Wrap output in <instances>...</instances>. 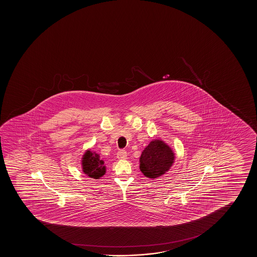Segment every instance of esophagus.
I'll return each mask as SVG.
<instances>
[{"label": "esophagus", "instance_id": "esophagus-1", "mask_svg": "<svg viewBox=\"0 0 257 257\" xmlns=\"http://www.w3.org/2000/svg\"><path fill=\"white\" fill-rule=\"evenodd\" d=\"M116 157L117 159H119V160H124V159L127 158V153L125 150H119V151L117 152V154H116Z\"/></svg>", "mask_w": 257, "mask_h": 257}]
</instances>
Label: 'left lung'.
<instances>
[{"label":"left lung","instance_id":"8db88e82","mask_svg":"<svg viewBox=\"0 0 257 257\" xmlns=\"http://www.w3.org/2000/svg\"><path fill=\"white\" fill-rule=\"evenodd\" d=\"M174 153L162 141L150 142L141 156V170L149 178H156L169 170L174 162Z\"/></svg>","mask_w":257,"mask_h":257}]
</instances>
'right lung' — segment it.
Wrapping results in <instances>:
<instances>
[{
    "instance_id": "obj_1",
    "label": "right lung",
    "mask_w": 257,
    "mask_h": 257,
    "mask_svg": "<svg viewBox=\"0 0 257 257\" xmlns=\"http://www.w3.org/2000/svg\"><path fill=\"white\" fill-rule=\"evenodd\" d=\"M83 172L89 177L99 179L105 173V167L103 161L99 159V155L95 153L88 151L85 154L82 161Z\"/></svg>"
}]
</instances>
